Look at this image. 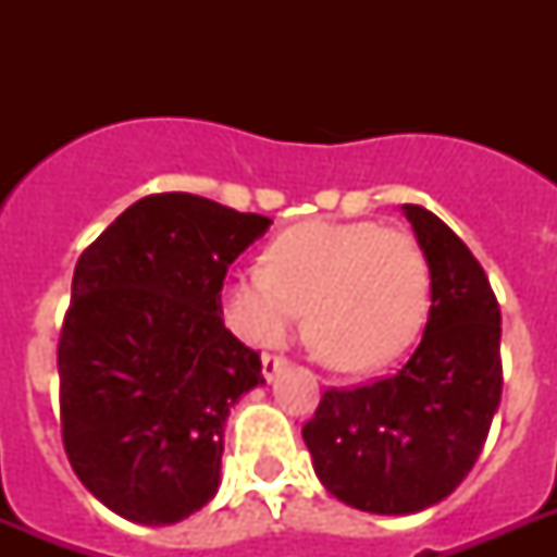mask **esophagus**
<instances>
[{"mask_svg":"<svg viewBox=\"0 0 557 557\" xmlns=\"http://www.w3.org/2000/svg\"><path fill=\"white\" fill-rule=\"evenodd\" d=\"M288 364V358L286 356H277V352H262V375L265 379H274L283 367Z\"/></svg>","mask_w":557,"mask_h":557,"instance_id":"1","label":"esophagus"}]
</instances>
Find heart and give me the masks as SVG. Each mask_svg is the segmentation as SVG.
Wrapping results in <instances>:
<instances>
[{
  "label": "heart",
  "mask_w": 557,
  "mask_h": 557,
  "mask_svg": "<svg viewBox=\"0 0 557 557\" xmlns=\"http://www.w3.org/2000/svg\"><path fill=\"white\" fill-rule=\"evenodd\" d=\"M431 262L405 227L381 222H300L280 231L265 262L231 271L225 314L248 344H277L300 318L332 367L389 364L431 312Z\"/></svg>",
  "instance_id": "heart-1"
}]
</instances>
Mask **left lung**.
Segmentation results:
<instances>
[{
  "label": "left lung",
  "instance_id": "8db88e82",
  "mask_svg": "<svg viewBox=\"0 0 557 557\" xmlns=\"http://www.w3.org/2000/svg\"><path fill=\"white\" fill-rule=\"evenodd\" d=\"M431 262V314L396 375L330 387L304 424L326 492L372 515L445 500L474 468L503 393L500 304L483 265L440 216L405 205Z\"/></svg>",
  "mask_w": 557,
  "mask_h": 557
}]
</instances>
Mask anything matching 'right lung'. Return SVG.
<instances>
[{
	"instance_id": "1",
	"label": "right lung",
	"mask_w": 557,
	"mask_h": 557,
	"mask_svg": "<svg viewBox=\"0 0 557 557\" xmlns=\"http://www.w3.org/2000/svg\"><path fill=\"white\" fill-rule=\"evenodd\" d=\"M271 219L193 193L126 208L74 265L60 433L81 483L144 527L190 518L219 488L222 431L262 384L260 352L222 321L231 262Z\"/></svg>"
}]
</instances>
